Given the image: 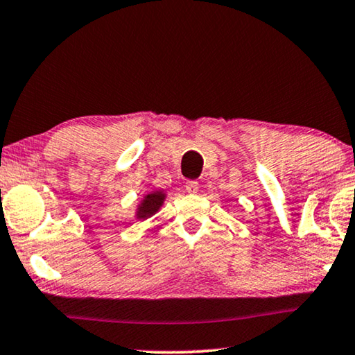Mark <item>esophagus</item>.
Segmentation results:
<instances>
[{
    "label": "esophagus",
    "mask_w": 355,
    "mask_h": 355,
    "mask_svg": "<svg viewBox=\"0 0 355 355\" xmlns=\"http://www.w3.org/2000/svg\"><path fill=\"white\" fill-rule=\"evenodd\" d=\"M187 193H189V194H196L198 193V189H199V183L198 182H193V180H189V182H187Z\"/></svg>",
    "instance_id": "1"
}]
</instances>
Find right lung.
Segmentation results:
<instances>
[{
    "instance_id": "obj_1",
    "label": "right lung",
    "mask_w": 355,
    "mask_h": 355,
    "mask_svg": "<svg viewBox=\"0 0 355 355\" xmlns=\"http://www.w3.org/2000/svg\"><path fill=\"white\" fill-rule=\"evenodd\" d=\"M166 199H167V193L164 189L148 191V193L139 200L136 211H134V216L145 221V219L151 218L161 210V207L164 205Z\"/></svg>"
}]
</instances>
